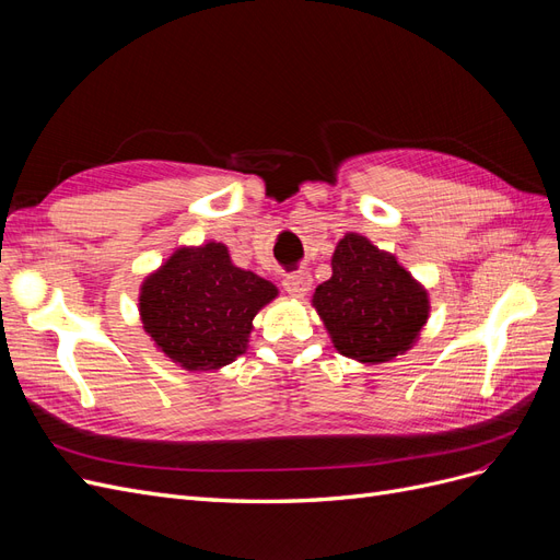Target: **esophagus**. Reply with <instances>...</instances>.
Wrapping results in <instances>:
<instances>
[{"instance_id":"1","label":"esophagus","mask_w":560,"mask_h":560,"mask_svg":"<svg viewBox=\"0 0 560 560\" xmlns=\"http://www.w3.org/2000/svg\"><path fill=\"white\" fill-rule=\"evenodd\" d=\"M282 287H284L287 294H292V296H296V299H303V296H306V294L311 292L313 278H311L308 270H294V273L284 276Z\"/></svg>"}]
</instances>
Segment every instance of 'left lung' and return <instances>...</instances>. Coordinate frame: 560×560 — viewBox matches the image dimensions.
Masks as SVG:
<instances>
[{"mask_svg": "<svg viewBox=\"0 0 560 560\" xmlns=\"http://www.w3.org/2000/svg\"><path fill=\"white\" fill-rule=\"evenodd\" d=\"M313 306L336 350L366 364L409 350L430 313L428 292L409 270L360 233L336 245L331 278L315 290Z\"/></svg>", "mask_w": 560, "mask_h": 560, "instance_id": "obj_1", "label": "left lung"}]
</instances>
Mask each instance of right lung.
Segmentation results:
<instances>
[{
  "instance_id": "add662e5",
  "label": "right lung",
  "mask_w": 560,
  "mask_h": 560,
  "mask_svg": "<svg viewBox=\"0 0 560 560\" xmlns=\"http://www.w3.org/2000/svg\"><path fill=\"white\" fill-rule=\"evenodd\" d=\"M278 287L233 266L222 243L179 247L140 292L151 341L186 371H212L247 350L252 319Z\"/></svg>"
}]
</instances>
